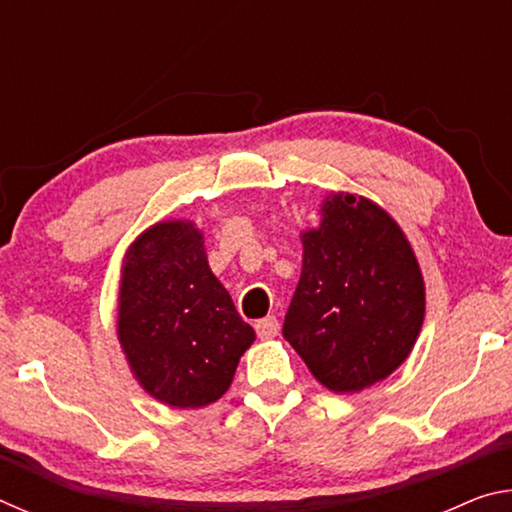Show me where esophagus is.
Listing matches in <instances>:
<instances>
[{"mask_svg": "<svg viewBox=\"0 0 512 512\" xmlns=\"http://www.w3.org/2000/svg\"><path fill=\"white\" fill-rule=\"evenodd\" d=\"M259 339H275L277 332H280V323H277L275 316H266L255 323Z\"/></svg>", "mask_w": 512, "mask_h": 512, "instance_id": "obj_1", "label": "esophagus"}]
</instances>
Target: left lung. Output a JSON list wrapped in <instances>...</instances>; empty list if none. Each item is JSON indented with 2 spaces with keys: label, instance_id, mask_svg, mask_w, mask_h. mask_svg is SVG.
Instances as JSON below:
<instances>
[{
  "label": "left lung",
  "instance_id": "1",
  "mask_svg": "<svg viewBox=\"0 0 512 512\" xmlns=\"http://www.w3.org/2000/svg\"><path fill=\"white\" fill-rule=\"evenodd\" d=\"M300 241L284 339L332 393H359L393 375L418 341L427 305L404 230L370 198L332 192Z\"/></svg>",
  "mask_w": 512,
  "mask_h": 512
}]
</instances>
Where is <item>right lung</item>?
Returning a JSON list of instances; mask_svg holds the SVG:
<instances>
[{
    "instance_id": "add662e5",
    "label": "right lung",
    "mask_w": 512,
    "mask_h": 512,
    "mask_svg": "<svg viewBox=\"0 0 512 512\" xmlns=\"http://www.w3.org/2000/svg\"><path fill=\"white\" fill-rule=\"evenodd\" d=\"M117 339L137 384L173 409H201L230 388L255 329L212 273L194 221H158L128 246Z\"/></svg>"
}]
</instances>
